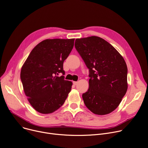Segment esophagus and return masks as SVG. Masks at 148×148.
Returning <instances> with one entry per match:
<instances>
[{
  "mask_svg": "<svg viewBox=\"0 0 148 148\" xmlns=\"http://www.w3.org/2000/svg\"><path fill=\"white\" fill-rule=\"evenodd\" d=\"M73 85H76L77 84V82H75V81H74V82H73Z\"/></svg>",
  "mask_w": 148,
  "mask_h": 148,
  "instance_id": "esophagus-1",
  "label": "esophagus"
}]
</instances>
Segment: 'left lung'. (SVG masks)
I'll list each match as a JSON object with an SVG mask.
<instances>
[{"label": "left lung", "mask_w": 148, "mask_h": 148, "mask_svg": "<svg viewBox=\"0 0 148 148\" xmlns=\"http://www.w3.org/2000/svg\"><path fill=\"white\" fill-rule=\"evenodd\" d=\"M75 46L89 69V89L82 94L86 107L106 115L119 106L127 90V67L122 56L97 36L77 38Z\"/></svg>", "instance_id": "8db88e82"}]
</instances>
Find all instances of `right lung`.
Listing matches in <instances>:
<instances>
[{
    "instance_id": "obj_1",
    "label": "right lung",
    "mask_w": 148,
    "mask_h": 148,
    "mask_svg": "<svg viewBox=\"0 0 148 148\" xmlns=\"http://www.w3.org/2000/svg\"><path fill=\"white\" fill-rule=\"evenodd\" d=\"M74 38L47 39L32 49L21 68V79L32 107L42 114L59 109L71 92L72 82L66 81L63 62L74 45Z\"/></svg>"
}]
</instances>
